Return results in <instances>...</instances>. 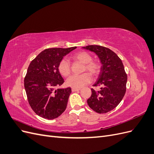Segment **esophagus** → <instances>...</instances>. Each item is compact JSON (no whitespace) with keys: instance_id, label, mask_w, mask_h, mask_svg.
<instances>
[{"instance_id":"esophagus-1","label":"esophagus","mask_w":154,"mask_h":154,"mask_svg":"<svg viewBox=\"0 0 154 154\" xmlns=\"http://www.w3.org/2000/svg\"><path fill=\"white\" fill-rule=\"evenodd\" d=\"M72 92H75V91H80V88H72Z\"/></svg>"}]
</instances>
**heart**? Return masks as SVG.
I'll return each instance as SVG.
<instances>
[{"instance_id": "heart-1", "label": "heart", "mask_w": 154, "mask_h": 154, "mask_svg": "<svg viewBox=\"0 0 154 154\" xmlns=\"http://www.w3.org/2000/svg\"><path fill=\"white\" fill-rule=\"evenodd\" d=\"M72 58L76 62L83 64L82 72L87 71L92 75L96 76L98 74L100 66L98 63L92 61L91 56L85 51H80L72 55ZM60 73L64 77L68 76L71 74V64L67 58H63L58 65ZM91 76L89 73H83L81 75H73L70 76L66 81V85L69 87L79 88L88 84L91 82Z\"/></svg>"}]
</instances>
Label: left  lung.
<instances>
[{"instance_id": "1", "label": "left lung", "mask_w": 154, "mask_h": 154, "mask_svg": "<svg viewBox=\"0 0 154 154\" xmlns=\"http://www.w3.org/2000/svg\"><path fill=\"white\" fill-rule=\"evenodd\" d=\"M82 48L94 52L101 63L99 76L93 85L100 86V90L95 91L92 88L87 103L97 113L109 112L119 105L126 92L127 75L122 60L112 51L103 46L91 45Z\"/></svg>"}]
</instances>
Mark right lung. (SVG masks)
<instances>
[{
    "label": "right lung",
    "instance_id": "1",
    "mask_svg": "<svg viewBox=\"0 0 154 154\" xmlns=\"http://www.w3.org/2000/svg\"><path fill=\"white\" fill-rule=\"evenodd\" d=\"M76 47L45 49L30 63L24 78L29 103L40 117L53 119L66 109L71 88H57L64 80L58 70L63 58Z\"/></svg>",
    "mask_w": 154,
    "mask_h": 154
}]
</instances>
